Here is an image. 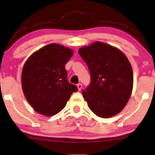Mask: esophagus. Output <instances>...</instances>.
<instances>
[{
    "mask_svg": "<svg viewBox=\"0 0 155 155\" xmlns=\"http://www.w3.org/2000/svg\"><path fill=\"white\" fill-rule=\"evenodd\" d=\"M77 87H78V90H80L82 89V84H80V83L78 84V85H77Z\"/></svg>",
    "mask_w": 155,
    "mask_h": 155,
    "instance_id": "34e87169",
    "label": "esophagus"
}]
</instances>
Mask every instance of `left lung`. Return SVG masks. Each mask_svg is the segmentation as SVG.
I'll return each mask as SVG.
<instances>
[{
  "label": "left lung",
  "instance_id": "1",
  "mask_svg": "<svg viewBox=\"0 0 155 155\" xmlns=\"http://www.w3.org/2000/svg\"><path fill=\"white\" fill-rule=\"evenodd\" d=\"M87 65L91 81L83 97L96 115L109 118L125 107L132 94L133 73L125 55L113 46L95 42L78 51Z\"/></svg>",
  "mask_w": 155,
  "mask_h": 155
}]
</instances>
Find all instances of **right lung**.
<instances>
[{
    "label": "right lung",
    "mask_w": 155,
    "mask_h": 155,
    "mask_svg": "<svg viewBox=\"0 0 155 155\" xmlns=\"http://www.w3.org/2000/svg\"><path fill=\"white\" fill-rule=\"evenodd\" d=\"M73 52L63 45L52 43L30 56L21 75L24 95L38 113L53 116L61 111L77 86L67 80L65 64Z\"/></svg>",
    "instance_id": "add662e5"
}]
</instances>
